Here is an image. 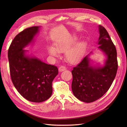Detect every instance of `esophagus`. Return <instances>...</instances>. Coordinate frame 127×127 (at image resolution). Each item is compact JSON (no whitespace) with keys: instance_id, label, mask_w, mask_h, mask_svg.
<instances>
[{"instance_id":"34e87169","label":"esophagus","mask_w":127,"mask_h":127,"mask_svg":"<svg viewBox=\"0 0 127 127\" xmlns=\"http://www.w3.org/2000/svg\"><path fill=\"white\" fill-rule=\"evenodd\" d=\"M66 70V67L64 66H61L59 68V72H62L64 70Z\"/></svg>"}]
</instances>
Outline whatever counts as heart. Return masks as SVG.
I'll return each instance as SVG.
<instances>
[{
  "instance_id": "b5f03b06",
  "label": "heart",
  "mask_w": 127,
  "mask_h": 127,
  "mask_svg": "<svg viewBox=\"0 0 127 127\" xmlns=\"http://www.w3.org/2000/svg\"><path fill=\"white\" fill-rule=\"evenodd\" d=\"M78 40V38L77 36L71 35L56 44V48L52 46H48L47 51L50 56L54 57H58L59 52L66 51L65 54L66 60L71 64H76L81 59L86 48L85 42L81 41L70 48L72 45L77 43Z\"/></svg>"
}]
</instances>
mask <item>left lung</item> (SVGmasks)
Masks as SVG:
<instances>
[{
	"mask_svg": "<svg viewBox=\"0 0 127 127\" xmlns=\"http://www.w3.org/2000/svg\"><path fill=\"white\" fill-rule=\"evenodd\" d=\"M99 32L98 48L107 56L105 65L102 67L92 66L87 55L71 71L72 92L77 98L87 103L97 100L107 92L118 67L116 48L109 34L100 25Z\"/></svg>",
	"mask_w": 127,
	"mask_h": 127,
	"instance_id": "1",
	"label": "left lung"
}]
</instances>
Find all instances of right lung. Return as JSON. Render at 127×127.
<instances>
[{"instance_id":"add662e5","label":"right lung","mask_w":127,"mask_h":127,"mask_svg":"<svg viewBox=\"0 0 127 127\" xmlns=\"http://www.w3.org/2000/svg\"><path fill=\"white\" fill-rule=\"evenodd\" d=\"M39 27H32L18 33L8 51L10 77L17 90L25 98L41 102L52 94V83L58 74V68L36 58L25 55L23 49L32 40Z\"/></svg>"}]
</instances>
